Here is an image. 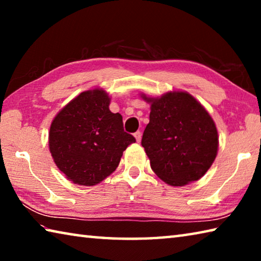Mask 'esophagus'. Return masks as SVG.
Wrapping results in <instances>:
<instances>
[{"instance_id":"34e87169","label":"esophagus","mask_w":261,"mask_h":261,"mask_svg":"<svg viewBox=\"0 0 261 261\" xmlns=\"http://www.w3.org/2000/svg\"><path fill=\"white\" fill-rule=\"evenodd\" d=\"M135 138H136V140H137V143H140V140H141V132L140 131H137L136 134H135Z\"/></svg>"}]
</instances>
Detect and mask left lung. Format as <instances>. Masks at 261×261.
Here are the masks:
<instances>
[{"label": "left lung", "instance_id": "8db88e82", "mask_svg": "<svg viewBox=\"0 0 261 261\" xmlns=\"http://www.w3.org/2000/svg\"><path fill=\"white\" fill-rule=\"evenodd\" d=\"M141 98L151 103L141 145L152 170L173 187L201 178L219 148L218 130L208 112L188 92Z\"/></svg>", "mask_w": 261, "mask_h": 261}]
</instances>
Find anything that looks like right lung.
<instances>
[{
	"instance_id": "right-lung-1",
	"label": "right lung",
	"mask_w": 261,
	"mask_h": 261,
	"mask_svg": "<svg viewBox=\"0 0 261 261\" xmlns=\"http://www.w3.org/2000/svg\"><path fill=\"white\" fill-rule=\"evenodd\" d=\"M101 88L85 91L61 109L51 122L49 151L74 184L92 187L115 171L135 137L123 129L121 114L109 110Z\"/></svg>"
}]
</instances>
